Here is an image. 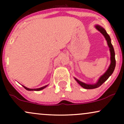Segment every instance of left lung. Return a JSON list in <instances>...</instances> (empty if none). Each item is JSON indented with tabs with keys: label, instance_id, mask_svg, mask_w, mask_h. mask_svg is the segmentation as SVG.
<instances>
[{
	"label": "left lung",
	"instance_id": "1",
	"mask_svg": "<svg viewBox=\"0 0 124 124\" xmlns=\"http://www.w3.org/2000/svg\"><path fill=\"white\" fill-rule=\"evenodd\" d=\"M96 28L99 30L101 34H103V35L105 37L107 41L108 45L109 48V51H110L111 53V64L109 65L108 69L107 70V72L105 73L103 76L100 77V78L99 79V81L97 82V83L94 84V85H88V84H86L83 82H80L79 80L75 78V80H76L78 83L81 86L83 87V88L86 89H96V88L99 87L104 83L108 79V78L111 75H112V73H113L115 67H116V58H115V52L113 46H112L111 42V38L109 36V35L108 34L107 32H106V31L105 30L104 28H103L102 27L100 26V25H96Z\"/></svg>",
	"mask_w": 124,
	"mask_h": 124
}]
</instances>
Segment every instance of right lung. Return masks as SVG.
<instances>
[{
    "mask_svg": "<svg viewBox=\"0 0 124 124\" xmlns=\"http://www.w3.org/2000/svg\"><path fill=\"white\" fill-rule=\"evenodd\" d=\"M48 85H46V86H44V87H41V88H38V89H28V88H27V87H25V86H23L25 88V89L26 90H28V91H32V90H34V91H39V90H42V89H44V88H45L46 87V86H47Z\"/></svg>",
    "mask_w": 124,
    "mask_h": 124,
    "instance_id": "obj_1",
    "label": "right lung"
}]
</instances>
